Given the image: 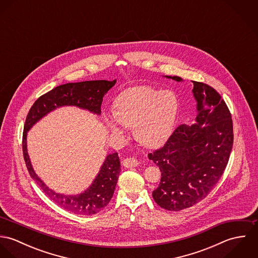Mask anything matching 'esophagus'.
<instances>
[{
  "instance_id": "obj_1",
  "label": "esophagus",
  "mask_w": 258,
  "mask_h": 258,
  "mask_svg": "<svg viewBox=\"0 0 258 258\" xmlns=\"http://www.w3.org/2000/svg\"><path fill=\"white\" fill-rule=\"evenodd\" d=\"M138 164H139V162L135 158H126L122 161V165L125 168H134V167H137Z\"/></svg>"
}]
</instances>
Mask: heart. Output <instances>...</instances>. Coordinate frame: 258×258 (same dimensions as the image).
I'll return each mask as SVG.
<instances>
[{"mask_svg":"<svg viewBox=\"0 0 258 258\" xmlns=\"http://www.w3.org/2000/svg\"><path fill=\"white\" fill-rule=\"evenodd\" d=\"M179 112V100L170 90L139 86L122 93L112 115L105 117L111 135L124 139L125 129H134L136 140L143 146L155 148L171 135Z\"/></svg>","mask_w":258,"mask_h":258,"instance_id":"b5f03b06","label":"heart"}]
</instances>
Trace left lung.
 <instances>
[{
    "label": "left lung",
    "instance_id": "8db88e82",
    "mask_svg": "<svg viewBox=\"0 0 258 258\" xmlns=\"http://www.w3.org/2000/svg\"><path fill=\"white\" fill-rule=\"evenodd\" d=\"M192 83L195 124L180 125L163 147L148 155L162 172L153 199L168 211L187 209L209 195L225 170L233 144L231 114L220 93L206 83Z\"/></svg>",
    "mask_w": 258,
    "mask_h": 258
}]
</instances>
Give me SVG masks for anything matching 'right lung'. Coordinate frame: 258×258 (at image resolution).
Instances as JSON below:
<instances>
[{
  "label": "right lung",
  "mask_w": 258,
  "mask_h": 258,
  "mask_svg": "<svg viewBox=\"0 0 258 258\" xmlns=\"http://www.w3.org/2000/svg\"><path fill=\"white\" fill-rule=\"evenodd\" d=\"M115 83L116 79L113 81L90 80L56 86L41 95L28 113L23 134V153L28 171L42 191L70 213L91 216L102 211L109 204L121 171L118 154L113 153L106 157L96 178L83 192L74 196L57 194L44 184L34 171L27 149L28 131L46 114L62 106H76L100 115L103 96Z\"/></svg>",
  "instance_id": "1"
}]
</instances>
